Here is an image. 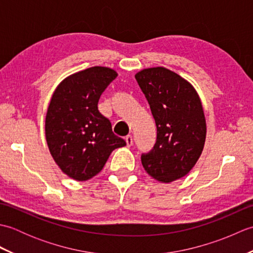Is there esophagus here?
<instances>
[{
    "label": "esophagus",
    "mask_w": 253,
    "mask_h": 253,
    "mask_svg": "<svg viewBox=\"0 0 253 253\" xmlns=\"http://www.w3.org/2000/svg\"><path fill=\"white\" fill-rule=\"evenodd\" d=\"M125 140H126V143H127V147H131V146H132L133 139H132V137H131L130 135H128V136L125 138Z\"/></svg>",
    "instance_id": "34e87169"
}]
</instances>
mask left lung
<instances>
[{
  "mask_svg": "<svg viewBox=\"0 0 253 253\" xmlns=\"http://www.w3.org/2000/svg\"><path fill=\"white\" fill-rule=\"evenodd\" d=\"M136 80L146 95L157 125L153 150L141 163L155 180L171 182L186 176L198 162L207 137V123L193 85L165 67L144 68Z\"/></svg>",
  "mask_w": 253,
  "mask_h": 253,
  "instance_id": "obj_1",
  "label": "left lung"
}]
</instances>
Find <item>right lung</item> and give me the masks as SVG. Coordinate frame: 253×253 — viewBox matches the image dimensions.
Segmentation results:
<instances>
[{"label": "right lung", "mask_w": 253, "mask_h": 253, "mask_svg": "<svg viewBox=\"0 0 253 253\" xmlns=\"http://www.w3.org/2000/svg\"><path fill=\"white\" fill-rule=\"evenodd\" d=\"M117 76L93 66L66 77L52 94L45 116V139L64 174L84 181L99 174L113 150L126 146L98 110L102 92Z\"/></svg>", "instance_id": "right-lung-1"}]
</instances>
